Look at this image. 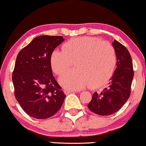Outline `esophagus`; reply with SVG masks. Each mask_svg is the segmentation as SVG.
Returning a JSON list of instances; mask_svg holds the SVG:
<instances>
[{
  "instance_id": "esophagus-1",
  "label": "esophagus",
  "mask_w": 146,
  "mask_h": 146,
  "mask_svg": "<svg viewBox=\"0 0 146 146\" xmlns=\"http://www.w3.org/2000/svg\"><path fill=\"white\" fill-rule=\"evenodd\" d=\"M64 94H65L66 95H67V94H69L74 93V92H77V91H71V90H64Z\"/></svg>"
}]
</instances>
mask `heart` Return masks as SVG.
Wrapping results in <instances>:
<instances>
[{
    "label": "heart",
    "mask_w": 146,
    "mask_h": 146,
    "mask_svg": "<svg viewBox=\"0 0 146 146\" xmlns=\"http://www.w3.org/2000/svg\"><path fill=\"white\" fill-rule=\"evenodd\" d=\"M62 51L51 53L50 65L55 74L60 75L75 62L77 69L59 78L62 86L69 90H81L88 86L98 88L109 80L117 64L114 48L109 43L93 37H77L62 46Z\"/></svg>",
    "instance_id": "heart-1"
}]
</instances>
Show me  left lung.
<instances>
[{
	"label": "left lung",
	"instance_id": "8db88e82",
	"mask_svg": "<svg viewBox=\"0 0 146 146\" xmlns=\"http://www.w3.org/2000/svg\"><path fill=\"white\" fill-rule=\"evenodd\" d=\"M112 44L117 55V68L108 86L100 93L94 92L88 105L92 112L102 116L113 114L125 104L130 96L134 75L131 56L128 50L116 40Z\"/></svg>",
	"mask_w": 146,
	"mask_h": 146
}]
</instances>
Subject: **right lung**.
Listing matches in <instances>:
<instances>
[{"label": "right lung", "mask_w": 146, "mask_h": 146, "mask_svg": "<svg viewBox=\"0 0 146 146\" xmlns=\"http://www.w3.org/2000/svg\"><path fill=\"white\" fill-rule=\"evenodd\" d=\"M64 40L62 36L36 37L17 56L12 76L15 96L30 117L48 119L62 106L66 95L52 75L50 58Z\"/></svg>", "instance_id": "1"}]
</instances>
